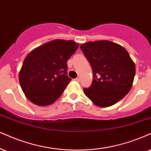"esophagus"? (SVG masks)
<instances>
[{"label": "esophagus", "instance_id": "34e87169", "mask_svg": "<svg viewBox=\"0 0 151 151\" xmlns=\"http://www.w3.org/2000/svg\"><path fill=\"white\" fill-rule=\"evenodd\" d=\"M76 81L78 82H80V81H81V78H76Z\"/></svg>", "mask_w": 151, "mask_h": 151}]
</instances>
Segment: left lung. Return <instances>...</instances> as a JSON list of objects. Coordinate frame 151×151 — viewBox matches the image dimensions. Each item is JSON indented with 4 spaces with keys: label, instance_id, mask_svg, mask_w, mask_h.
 <instances>
[{
    "label": "left lung",
    "instance_id": "obj_1",
    "mask_svg": "<svg viewBox=\"0 0 151 151\" xmlns=\"http://www.w3.org/2000/svg\"><path fill=\"white\" fill-rule=\"evenodd\" d=\"M81 49L93 70L92 84L85 94L94 105L109 107L128 94L133 85L135 64L120 45L109 40L87 42Z\"/></svg>",
    "mask_w": 151,
    "mask_h": 151
}]
</instances>
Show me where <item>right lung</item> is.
<instances>
[{
	"instance_id": "1",
	"label": "right lung",
	"mask_w": 151,
	"mask_h": 151,
	"mask_svg": "<svg viewBox=\"0 0 151 151\" xmlns=\"http://www.w3.org/2000/svg\"><path fill=\"white\" fill-rule=\"evenodd\" d=\"M78 46L73 40L57 39L28 54L19 73V81L29 101L45 106L60 97L71 81L66 73L67 61Z\"/></svg>"
}]
</instances>
